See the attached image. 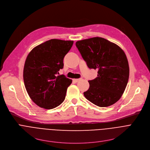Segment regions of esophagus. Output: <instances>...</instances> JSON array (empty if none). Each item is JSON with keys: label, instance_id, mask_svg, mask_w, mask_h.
<instances>
[{"label": "esophagus", "instance_id": "1", "mask_svg": "<svg viewBox=\"0 0 150 150\" xmlns=\"http://www.w3.org/2000/svg\"><path fill=\"white\" fill-rule=\"evenodd\" d=\"M82 78H79V79H74L73 81L75 82H78V81H79L80 80H81Z\"/></svg>", "mask_w": 150, "mask_h": 150}]
</instances>
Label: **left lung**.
Masks as SVG:
<instances>
[{"instance_id": "obj_1", "label": "left lung", "mask_w": 150, "mask_h": 150, "mask_svg": "<svg viewBox=\"0 0 150 150\" xmlns=\"http://www.w3.org/2000/svg\"><path fill=\"white\" fill-rule=\"evenodd\" d=\"M76 46L90 69H98L97 77L89 81L85 97L99 107H108L122 97L129 76L123 50L104 38L93 37L76 42Z\"/></svg>"}]
</instances>
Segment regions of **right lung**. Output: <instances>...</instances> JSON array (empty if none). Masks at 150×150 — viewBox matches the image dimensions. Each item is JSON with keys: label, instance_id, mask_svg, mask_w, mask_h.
<instances>
[{"label": "right lung", "instance_id": "1", "mask_svg": "<svg viewBox=\"0 0 150 150\" xmlns=\"http://www.w3.org/2000/svg\"><path fill=\"white\" fill-rule=\"evenodd\" d=\"M74 41L51 39L35 47L27 57L23 72L26 90L41 108L54 109L63 103L72 79L58 75L63 58Z\"/></svg>", "mask_w": 150, "mask_h": 150}]
</instances>
